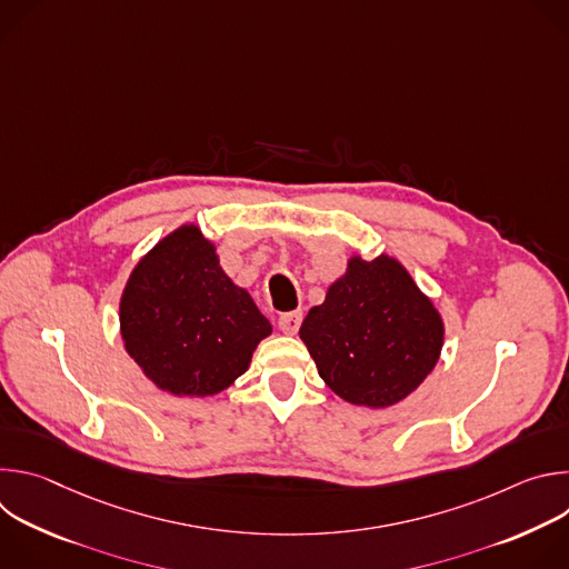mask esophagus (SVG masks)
<instances>
[{"instance_id": "obj_1", "label": "esophagus", "mask_w": 569, "mask_h": 569, "mask_svg": "<svg viewBox=\"0 0 569 569\" xmlns=\"http://www.w3.org/2000/svg\"><path fill=\"white\" fill-rule=\"evenodd\" d=\"M301 319H303V312L301 310H290V312H283L279 315V329L286 333V336H295L301 327Z\"/></svg>"}]
</instances>
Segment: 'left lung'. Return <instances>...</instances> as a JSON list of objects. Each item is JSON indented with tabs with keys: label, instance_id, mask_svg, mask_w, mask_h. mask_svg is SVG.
Returning a JSON list of instances; mask_svg holds the SVG:
<instances>
[{
	"label": "left lung",
	"instance_id": "1",
	"mask_svg": "<svg viewBox=\"0 0 569 569\" xmlns=\"http://www.w3.org/2000/svg\"><path fill=\"white\" fill-rule=\"evenodd\" d=\"M321 380L340 398L389 408L435 369L443 321L396 259L353 257L301 329Z\"/></svg>",
	"mask_w": 569,
	"mask_h": 569
}]
</instances>
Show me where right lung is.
Returning <instances> with one entry per match:
<instances>
[{
	"mask_svg": "<svg viewBox=\"0 0 569 569\" xmlns=\"http://www.w3.org/2000/svg\"><path fill=\"white\" fill-rule=\"evenodd\" d=\"M270 333V321L222 272L216 248L196 224L157 242L121 297L126 351L159 389L176 396L227 389Z\"/></svg>",
	"mask_w": 569,
	"mask_h": 569,
	"instance_id": "add662e5",
	"label": "right lung"
}]
</instances>
